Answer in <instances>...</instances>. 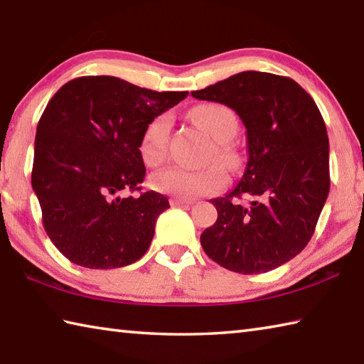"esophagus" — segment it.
I'll return each instance as SVG.
<instances>
[{
	"label": "esophagus",
	"instance_id": "34e87169",
	"mask_svg": "<svg viewBox=\"0 0 364 364\" xmlns=\"http://www.w3.org/2000/svg\"><path fill=\"white\" fill-rule=\"evenodd\" d=\"M193 203H194V200L180 199V197H171L170 199L171 207H189V205H193Z\"/></svg>",
	"mask_w": 364,
	"mask_h": 364
}]
</instances>
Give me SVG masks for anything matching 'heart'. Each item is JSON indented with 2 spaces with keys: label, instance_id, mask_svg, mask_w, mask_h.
Here are the masks:
<instances>
[{
  "label": "heart",
  "instance_id": "b5f03b06",
  "mask_svg": "<svg viewBox=\"0 0 364 364\" xmlns=\"http://www.w3.org/2000/svg\"><path fill=\"white\" fill-rule=\"evenodd\" d=\"M193 122L216 141L211 157L220 159L228 168L237 170L242 164L240 153L229 141L239 129L235 113L221 103H205L191 109ZM171 116L162 113L151 119L143 132L140 141V154L144 164H161L168 151L171 132ZM220 162H211L200 168H188L170 165L151 176V186L164 194H171L180 199H196L200 196L213 194L228 183V171Z\"/></svg>",
  "mask_w": 364,
  "mask_h": 364
}]
</instances>
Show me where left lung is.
I'll return each mask as SVG.
<instances>
[{"mask_svg":"<svg viewBox=\"0 0 364 364\" xmlns=\"http://www.w3.org/2000/svg\"><path fill=\"white\" fill-rule=\"evenodd\" d=\"M191 95L232 108L247 129L245 173L230 193L210 200L218 220L202 232V248L232 272L274 270L307 247L329 193L320 109L291 77L261 71L239 73Z\"/></svg>","mask_w":364,"mask_h":364,"instance_id":"obj_1","label":"left lung"}]
</instances>
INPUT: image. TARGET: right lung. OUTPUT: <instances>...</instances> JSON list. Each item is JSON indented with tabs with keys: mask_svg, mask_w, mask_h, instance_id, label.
Returning a JSON list of instances; mask_svg holds the SVG:
<instances>
[{
	"mask_svg": "<svg viewBox=\"0 0 364 364\" xmlns=\"http://www.w3.org/2000/svg\"><path fill=\"white\" fill-rule=\"evenodd\" d=\"M186 97L82 76L50 98L36 129L31 186L46 232L71 262L116 269L146 253L168 199L156 191L122 194L141 191L146 125Z\"/></svg>",
	"mask_w": 364,
	"mask_h": 364,
	"instance_id": "1",
	"label": "right lung"
}]
</instances>
